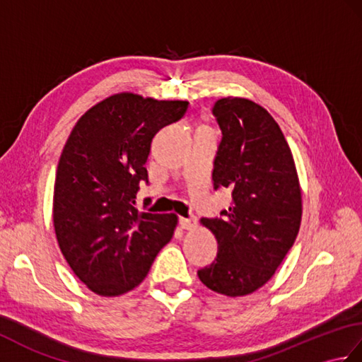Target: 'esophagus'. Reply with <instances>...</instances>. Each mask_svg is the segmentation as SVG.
<instances>
[{
	"label": "esophagus",
	"mask_w": 362,
	"mask_h": 362,
	"mask_svg": "<svg viewBox=\"0 0 362 362\" xmlns=\"http://www.w3.org/2000/svg\"><path fill=\"white\" fill-rule=\"evenodd\" d=\"M179 224L183 230H194L197 226V219L196 218H180Z\"/></svg>",
	"instance_id": "esophagus-1"
}]
</instances>
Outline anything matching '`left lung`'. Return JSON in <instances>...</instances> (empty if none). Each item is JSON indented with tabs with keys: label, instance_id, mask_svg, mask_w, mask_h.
<instances>
[{
	"label": "left lung",
	"instance_id": "1",
	"mask_svg": "<svg viewBox=\"0 0 362 362\" xmlns=\"http://www.w3.org/2000/svg\"><path fill=\"white\" fill-rule=\"evenodd\" d=\"M222 130L214 158V189H232L221 218H202L218 240V257L197 272L227 297L252 294L271 280L294 244L302 221V189L280 126L259 104L222 98L213 107Z\"/></svg>",
	"mask_w": 362,
	"mask_h": 362
}]
</instances>
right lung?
Returning <instances> with one entry per match:
<instances>
[{
  "mask_svg": "<svg viewBox=\"0 0 362 362\" xmlns=\"http://www.w3.org/2000/svg\"><path fill=\"white\" fill-rule=\"evenodd\" d=\"M188 101L135 93L105 98L76 122L54 182L52 221L59 247L76 276L98 296L140 284L174 235L177 216L138 211L152 138L179 121Z\"/></svg>",
  "mask_w": 362,
  "mask_h": 362,
  "instance_id": "1",
  "label": "right lung"
}]
</instances>
